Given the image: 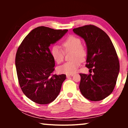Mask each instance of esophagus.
I'll list each match as a JSON object with an SVG mask.
<instances>
[{
  "mask_svg": "<svg viewBox=\"0 0 128 128\" xmlns=\"http://www.w3.org/2000/svg\"><path fill=\"white\" fill-rule=\"evenodd\" d=\"M73 76V74H66V76L67 78H68V77H72Z\"/></svg>",
  "mask_w": 128,
  "mask_h": 128,
  "instance_id": "obj_1",
  "label": "esophagus"
}]
</instances>
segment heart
<instances>
[{"mask_svg":"<svg viewBox=\"0 0 128 128\" xmlns=\"http://www.w3.org/2000/svg\"><path fill=\"white\" fill-rule=\"evenodd\" d=\"M63 49L58 46H54L51 49V54L53 59L58 64L63 62L65 52H72L71 60L73 61L66 62L58 67V71L60 73L70 74L77 70L81 65V61L84 62L88 56L86 47L82 45L81 40L78 36H69L62 41V43Z\"/></svg>","mask_w":128,"mask_h":128,"instance_id":"1","label":"heart"}]
</instances>
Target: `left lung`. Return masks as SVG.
<instances>
[{
	"instance_id": "obj_1",
	"label": "left lung",
	"mask_w": 128,
	"mask_h": 128,
	"mask_svg": "<svg viewBox=\"0 0 128 128\" xmlns=\"http://www.w3.org/2000/svg\"><path fill=\"white\" fill-rule=\"evenodd\" d=\"M73 30L85 40L86 66L90 69V73L94 72L93 74L80 73V92L88 100H103L113 92L120 70L116 50L107 34L96 26L85 25Z\"/></svg>"
}]
</instances>
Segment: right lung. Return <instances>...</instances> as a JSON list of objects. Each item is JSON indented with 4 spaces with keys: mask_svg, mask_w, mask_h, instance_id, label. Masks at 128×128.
Listing matches in <instances>:
<instances>
[{
    "mask_svg": "<svg viewBox=\"0 0 128 128\" xmlns=\"http://www.w3.org/2000/svg\"><path fill=\"white\" fill-rule=\"evenodd\" d=\"M67 31L37 27L25 36L17 49L15 64L19 85L24 94L34 102L47 104L59 94L66 75L53 74L55 60L49 46Z\"/></svg>",
    "mask_w": 128,
    "mask_h": 128,
    "instance_id": "1",
    "label": "right lung"
}]
</instances>
